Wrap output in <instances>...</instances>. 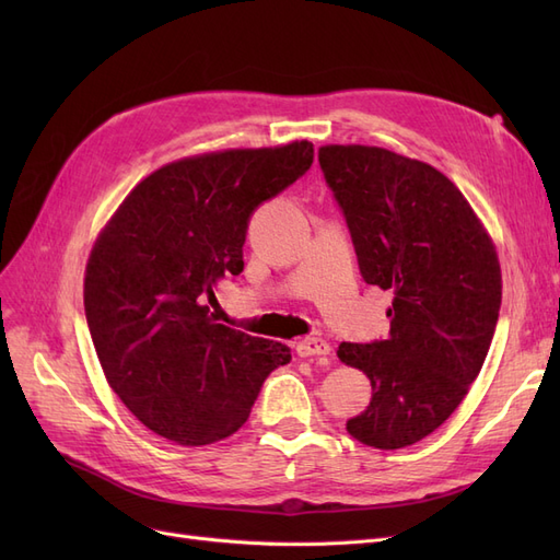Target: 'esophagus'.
<instances>
[{"label":"esophagus","instance_id":"obj_1","mask_svg":"<svg viewBox=\"0 0 560 560\" xmlns=\"http://www.w3.org/2000/svg\"><path fill=\"white\" fill-rule=\"evenodd\" d=\"M296 352L301 354V358H327V354L331 352V346L325 341V338L308 336L296 343Z\"/></svg>","mask_w":560,"mask_h":560}]
</instances>
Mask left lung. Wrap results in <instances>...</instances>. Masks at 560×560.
<instances>
[{
	"instance_id": "1",
	"label": "left lung",
	"mask_w": 560,
	"mask_h": 560,
	"mask_svg": "<svg viewBox=\"0 0 560 560\" xmlns=\"http://www.w3.org/2000/svg\"><path fill=\"white\" fill-rule=\"evenodd\" d=\"M317 156L364 282L395 296L385 341L336 350L371 381L369 406L346 428L374 448L411 446L448 420L483 366L502 303L498 252L436 167L364 144H327Z\"/></svg>"
}]
</instances>
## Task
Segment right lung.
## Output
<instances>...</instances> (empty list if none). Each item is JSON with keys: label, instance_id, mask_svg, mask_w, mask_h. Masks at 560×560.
Listing matches in <instances>:
<instances>
[{"label": "right lung", "instance_id": "right-lung-1", "mask_svg": "<svg viewBox=\"0 0 560 560\" xmlns=\"http://www.w3.org/2000/svg\"><path fill=\"white\" fill-rule=\"evenodd\" d=\"M313 144L224 149L167 163L100 231L83 308L100 366L126 409L179 446L238 432L284 343L219 325L202 303L243 270L249 214L294 184Z\"/></svg>", "mask_w": 560, "mask_h": 560}]
</instances>
